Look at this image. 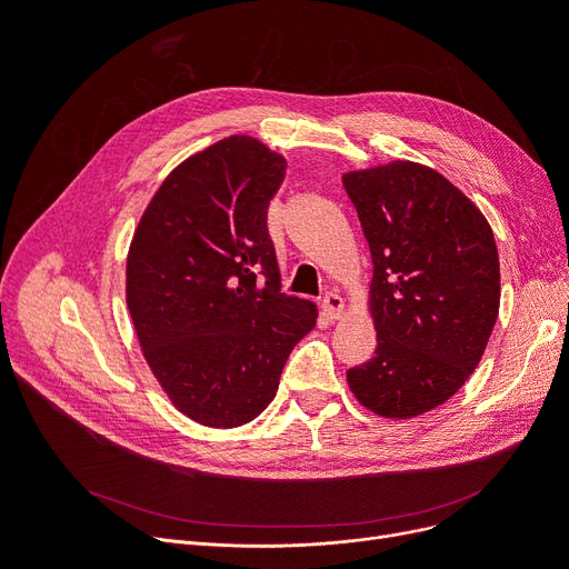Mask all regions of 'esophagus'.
<instances>
[{
  "label": "esophagus",
  "instance_id": "obj_1",
  "mask_svg": "<svg viewBox=\"0 0 569 569\" xmlns=\"http://www.w3.org/2000/svg\"><path fill=\"white\" fill-rule=\"evenodd\" d=\"M343 313V297L337 292H327L322 300V316L327 320H339Z\"/></svg>",
  "mask_w": 569,
  "mask_h": 569
}]
</instances>
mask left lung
<instances>
[{
	"label": "left lung",
	"instance_id": "8db88e82",
	"mask_svg": "<svg viewBox=\"0 0 569 569\" xmlns=\"http://www.w3.org/2000/svg\"><path fill=\"white\" fill-rule=\"evenodd\" d=\"M373 260L376 355L346 373L350 392L387 420L455 397L480 365L500 307L489 221L429 166L390 161L343 172Z\"/></svg>",
	"mask_w": 569,
	"mask_h": 569
}]
</instances>
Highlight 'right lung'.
<instances>
[{
	"label": "right lung",
	"mask_w": 569,
	"mask_h": 569,
	"mask_svg": "<svg viewBox=\"0 0 569 569\" xmlns=\"http://www.w3.org/2000/svg\"><path fill=\"white\" fill-rule=\"evenodd\" d=\"M286 166L253 136L209 144L163 179L131 239L127 307L142 357L202 427L256 420L318 318L313 302L281 292L267 232Z\"/></svg>",
	"instance_id": "1"
}]
</instances>
